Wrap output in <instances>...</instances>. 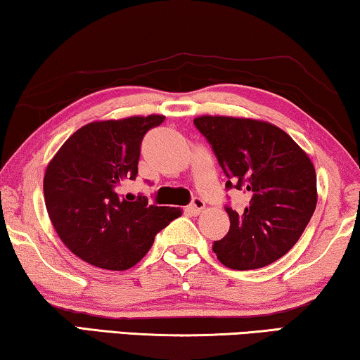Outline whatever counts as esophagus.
<instances>
[{
    "instance_id": "34e87169",
    "label": "esophagus",
    "mask_w": 360,
    "mask_h": 360,
    "mask_svg": "<svg viewBox=\"0 0 360 360\" xmlns=\"http://www.w3.org/2000/svg\"><path fill=\"white\" fill-rule=\"evenodd\" d=\"M205 206H206L205 201H202L201 198H195L191 205L186 207V211H188L190 214H193V216H198L202 210H205Z\"/></svg>"
}]
</instances>
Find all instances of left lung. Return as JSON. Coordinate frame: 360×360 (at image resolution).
Instances as JSON below:
<instances>
[{"mask_svg": "<svg viewBox=\"0 0 360 360\" xmlns=\"http://www.w3.org/2000/svg\"><path fill=\"white\" fill-rule=\"evenodd\" d=\"M193 123L212 146L227 188L243 190L248 198L240 211L226 207L231 229L212 252L232 269L268 266L294 247L316 207L309 154L263 120L201 115Z\"/></svg>", "mask_w": 360, "mask_h": 360, "instance_id": "1", "label": "left lung"}]
</instances>
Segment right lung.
Listing matches in <instances>:
<instances>
[{
  "label": "right lung",
  "instance_id": "1",
  "mask_svg": "<svg viewBox=\"0 0 360 360\" xmlns=\"http://www.w3.org/2000/svg\"><path fill=\"white\" fill-rule=\"evenodd\" d=\"M164 115H134L87 123L66 139L46 165L44 196L56 233L92 266L124 271L153 247L155 233L181 216L180 207L148 205L118 195L138 175L144 134Z\"/></svg>",
  "mask_w": 360,
  "mask_h": 360
}]
</instances>
